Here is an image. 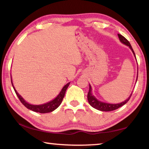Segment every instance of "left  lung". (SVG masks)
I'll return each mask as SVG.
<instances>
[{
	"mask_svg": "<svg viewBox=\"0 0 149 149\" xmlns=\"http://www.w3.org/2000/svg\"><path fill=\"white\" fill-rule=\"evenodd\" d=\"M118 35L120 40V41L122 42V43L125 44V45H127V46L129 47L130 49H132L133 54H134V56H135V52H134V51H133L132 47L131 46V44L130 43V42L128 41L124 37L122 36V35L118 34ZM137 77H138V74H137ZM132 95V93L130 96V97L128 98L127 100H125L124 102L118 103V104H108V103L100 102V101H99V100H98L97 99H96L94 96L92 95L91 87V85H89V92H88V94H87V99H88V102H89L90 105L92 107L95 108V109H97V110H100V111H105V112H108V111H112V110H116L118 108L122 107L123 105L126 104V103L129 101V100L130 99Z\"/></svg>",
	"mask_w": 149,
	"mask_h": 149,
	"instance_id": "left-lung-1",
	"label": "left lung"
}]
</instances>
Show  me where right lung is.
Wrapping results in <instances>:
<instances>
[{
    "instance_id": "add662e5",
    "label": "right lung",
    "mask_w": 149,
    "mask_h": 149,
    "mask_svg": "<svg viewBox=\"0 0 149 149\" xmlns=\"http://www.w3.org/2000/svg\"><path fill=\"white\" fill-rule=\"evenodd\" d=\"M11 81H12V79H11ZM70 84V83H68V84L65 85V86L63 87V89H62L61 92L60 93V94L58 95L54 100H51L50 102H47L46 104H43L41 105H33V104H30L29 103H27V102L25 101V100L18 94V93H17L16 90L15 89V88L14 87V85L12 84V86H13L15 93H16L17 97L19 98V100L21 101L22 104H23L27 108H28V109L31 110L32 111H34V112H39V113H48V112H52V111L54 110L55 109H56V108L58 107L60 105V104L62 103V100L64 97L65 91H66L67 88L68 87Z\"/></svg>"
}]
</instances>
